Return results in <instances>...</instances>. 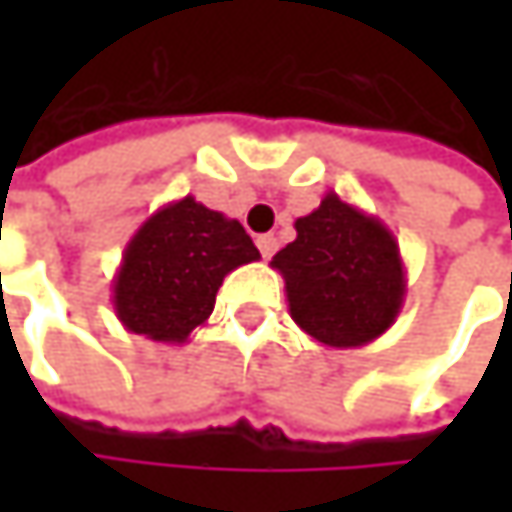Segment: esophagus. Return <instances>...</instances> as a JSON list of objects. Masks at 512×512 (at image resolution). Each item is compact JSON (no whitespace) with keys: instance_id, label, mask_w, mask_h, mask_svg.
Listing matches in <instances>:
<instances>
[{"instance_id":"esophagus-1","label":"esophagus","mask_w":512,"mask_h":512,"mask_svg":"<svg viewBox=\"0 0 512 512\" xmlns=\"http://www.w3.org/2000/svg\"><path fill=\"white\" fill-rule=\"evenodd\" d=\"M257 249H260V255L269 260V257L275 255V249H278V240L272 234H263V237H257Z\"/></svg>"}]
</instances>
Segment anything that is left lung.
<instances>
[{"mask_svg":"<svg viewBox=\"0 0 512 512\" xmlns=\"http://www.w3.org/2000/svg\"><path fill=\"white\" fill-rule=\"evenodd\" d=\"M293 323L323 347L356 350L385 335L406 299V266L388 225L329 192L296 219L272 257Z\"/></svg>","mask_w":512,"mask_h":512,"instance_id":"1","label":"left lung"}]
</instances>
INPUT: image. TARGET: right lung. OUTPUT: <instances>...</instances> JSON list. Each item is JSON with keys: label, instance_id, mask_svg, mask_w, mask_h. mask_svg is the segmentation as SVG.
<instances>
[{"label": "right lung", "instance_id": "obj_1", "mask_svg": "<svg viewBox=\"0 0 512 512\" xmlns=\"http://www.w3.org/2000/svg\"><path fill=\"white\" fill-rule=\"evenodd\" d=\"M237 219L192 195L159 207L127 243L112 281L121 326L159 344H186L207 323L228 272L257 260Z\"/></svg>", "mask_w": 512, "mask_h": 512}]
</instances>
